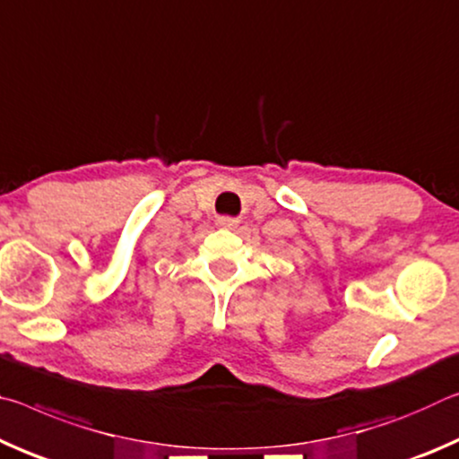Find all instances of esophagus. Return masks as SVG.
<instances>
[{"label": "esophagus", "mask_w": 459, "mask_h": 459, "mask_svg": "<svg viewBox=\"0 0 459 459\" xmlns=\"http://www.w3.org/2000/svg\"><path fill=\"white\" fill-rule=\"evenodd\" d=\"M219 227H221V229H235V227H237V221L230 219V216H221V219H219Z\"/></svg>", "instance_id": "obj_1"}]
</instances>
